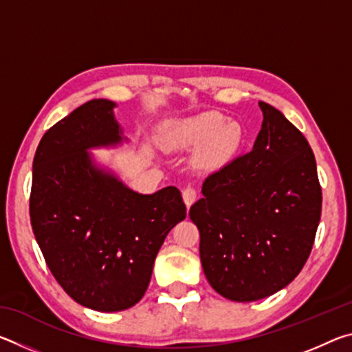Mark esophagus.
Wrapping results in <instances>:
<instances>
[{
  "instance_id": "esophagus-1",
  "label": "esophagus",
  "mask_w": 352,
  "mask_h": 352,
  "mask_svg": "<svg viewBox=\"0 0 352 352\" xmlns=\"http://www.w3.org/2000/svg\"><path fill=\"white\" fill-rule=\"evenodd\" d=\"M195 200H197V190H195L194 188H190V186H188L186 189H183V201H184V205H186V208L192 205Z\"/></svg>"
}]
</instances>
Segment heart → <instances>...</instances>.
Segmentation results:
<instances>
[{
	"label": "heart",
	"instance_id": "b5f03b06",
	"mask_svg": "<svg viewBox=\"0 0 352 352\" xmlns=\"http://www.w3.org/2000/svg\"><path fill=\"white\" fill-rule=\"evenodd\" d=\"M160 140L166 148H192V164L200 170H217L239 152L243 130L239 122L226 121L222 113L170 119L162 127Z\"/></svg>",
	"mask_w": 352,
	"mask_h": 352
}]
</instances>
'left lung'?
I'll use <instances>...</instances> for the list:
<instances>
[{
    "mask_svg": "<svg viewBox=\"0 0 352 352\" xmlns=\"http://www.w3.org/2000/svg\"><path fill=\"white\" fill-rule=\"evenodd\" d=\"M253 148L206 178L189 210L200 261L219 295L258 301L305 267L321 216L317 164L307 140L281 111L259 102Z\"/></svg>",
    "mask_w": 352,
    "mask_h": 352,
    "instance_id": "left-lung-1",
    "label": "left lung"
}]
</instances>
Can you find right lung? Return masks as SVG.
<instances>
[{
    "instance_id": "add662e5",
    "label": "right lung",
    "mask_w": 352,
    "mask_h": 352,
    "mask_svg": "<svg viewBox=\"0 0 352 352\" xmlns=\"http://www.w3.org/2000/svg\"><path fill=\"white\" fill-rule=\"evenodd\" d=\"M116 104L91 99L43 135L32 164L29 212L47 267L76 302L98 312L135 306L169 231L186 217L175 186L130 189L93 148L129 140Z\"/></svg>"
}]
</instances>
